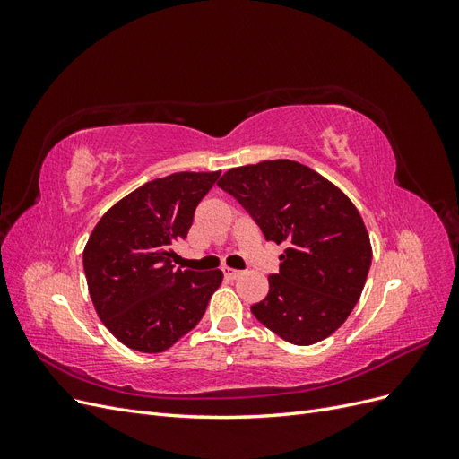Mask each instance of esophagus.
Returning a JSON list of instances; mask_svg holds the SVG:
<instances>
[{
    "label": "esophagus",
    "instance_id": "1",
    "mask_svg": "<svg viewBox=\"0 0 459 459\" xmlns=\"http://www.w3.org/2000/svg\"><path fill=\"white\" fill-rule=\"evenodd\" d=\"M221 272H224L226 280H238V277L241 275L239 270H233V268H221Z\"/></svg>",
    "mask_w": 459,
    "mask_h": 459
}]
</instances>
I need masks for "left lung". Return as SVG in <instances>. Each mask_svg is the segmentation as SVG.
<instances>
[{
	"mask_svg": "<svg viewBox=\"0 0 459 459\" xmlns=\"http://www.w3.org/2000/svg\"><path fill=\"white\" fill-rule=\"evenodd\" d=\"M218 187L239 201L266 241L285 243L280 273L251 312L283 341L308 346L335 333L362 295L371 266L352 201L308 166L264 160L231 169Z\"/></svg>",
	"mask_w": 459,
	"mask_h": 459,
	"instance_id": "1",
	"label": "left lung"
}]
</instances>
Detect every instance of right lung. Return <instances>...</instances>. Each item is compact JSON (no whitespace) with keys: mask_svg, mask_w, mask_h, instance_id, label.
Masks as SVG:
<instances>
[{"mask_svg":"<svg viewBox=\"0 0 459 459\" xmlns=\"http://www.w3.org/2000/svg\"><path fill=\"white\" fill-rule=\"evenodd\" d=\"M220 172H176L152 179L110 206L84 248L97 316L132 351L157 354L195 327L221 272L179 270L174 243Z\"/></svg>","mask_w":459,"mask_h":459,"instance_id":"obj_1","label":"right lung"}]
</instances>
